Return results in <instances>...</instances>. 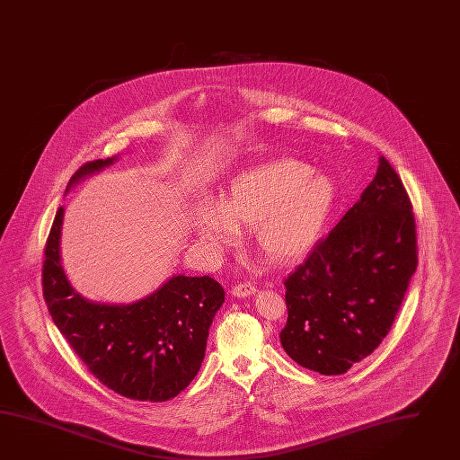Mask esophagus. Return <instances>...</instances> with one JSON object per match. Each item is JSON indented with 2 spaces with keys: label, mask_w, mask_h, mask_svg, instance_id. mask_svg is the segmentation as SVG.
I'll return each mask as SVG.
<instances>
[{
  "label": "esophagus",
  "mask_w": 460,
  "mask_h": 460,
  "mask_svg": "<svg viewBox=\"0 0 460 460\" xmlns=\"http://www.w3.org/2000/svg\"><path fill=\"white\" fill-rule=\"evenodd\" d=\"M234 296H248V295L257 294V287L253 283L240 282L230 290Z\"/></svg>",
  "instance_id": "obj_1"
}]
</instances>
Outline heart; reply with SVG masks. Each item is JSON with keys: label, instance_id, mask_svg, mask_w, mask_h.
<instances>
[{"label": "heart", "instance_id": "b5f03b06", "mask_svg": "<svg viewBox=\"0 0 460 460\" xmlns=\"http://www.w3.org/2000/svg\"><path fill=\"white\" fill-rule=\"evenodd\" d=\"M335 201L327 175L294 158L253 166L230 180L222 203H207L197 232L218 247L240 240V226L255 225L260 253L273 263L300 259L315 245Z\"/></svg>", "mask_w": 460, "mask_h": 460}]
</instances>
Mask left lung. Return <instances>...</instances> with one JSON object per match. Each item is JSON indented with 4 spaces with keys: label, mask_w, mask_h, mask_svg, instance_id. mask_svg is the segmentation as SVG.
I'll list each match as a JSON object with an SVG mask.
<instances>
[{
    "label": "left lung",
    "mask_w": 460,
    "mask_h": 460,
    "mask_svg": "<svg viewBox=\"0 0 460 460\" xmlns=\"http://www.w3.org/2000/svg\"><path fill=\"white\" fill-rule=\"evenodd\" d=\"M415 269L412 201L380 156L360 200L283 282V350L322 376L345 374L385 339Z\"/></svg>",
    "instance_id": "1"
}]
</instances>
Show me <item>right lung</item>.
Wrapping results in <instances>:
<instances>
[{
  "instance_id": "1",
  "label": "right lung",
  "mask_w": 460,
  "mask_h": 460,
  "mask_svg": "<svg viewBox=\"0 0 460 460\" xmlns=\"http://www.w3.org/2000/svg\"><path fill=\"white\" fill-rule=\"evenodd\" d=\"M113 158L80 166L66 191ZM63 207L51 225L43 260V296L49 315L86 368L131 401L177 397L200 370L208 329L225 292L212 277L178 275L130 305L94 304L76 294L59 259Z\"/></svg>"
}]
</instances>
